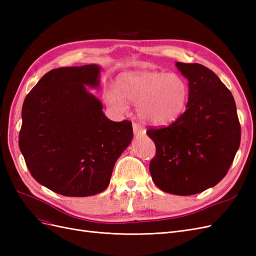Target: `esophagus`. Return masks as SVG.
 I'll return each mask as SVG.
<instances>
[{
  "mask_svg": "<svg viewBox=\"0 0 256 256\" xmlns=\"http://www.w3.org/2000/svg\"><path fill=\"white\" fill-rule=\"evenodd\" d=\"M132 128H134V132L136 136H141V134H145V129L140 125V124L134 122Z\"/></svg>",
  "mask_w": 256,
  "mask_h": 256,
  "instance_id": "34e87169",
  "label": "esophagus"
}]
</instances>
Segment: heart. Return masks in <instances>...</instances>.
Here are the masks:
<instances>
[{"label":"heart","instance_id":"heart-1","mask_svg":"<svg viewBox=\"0 0 256 256\" xmlns=\"http://www.w3.org/2000/svg\"><path fill=\"white\" fill-rule=\"evenodd\" d=\"M104 98L120 112L126 110V100H129L136 104L138 114L143 120L154 125H168L184 112L188 86L174 72H140L120 76L118 88H106Z\"/></svg>","mask_w":256,"mask_h":256}]
</instances>
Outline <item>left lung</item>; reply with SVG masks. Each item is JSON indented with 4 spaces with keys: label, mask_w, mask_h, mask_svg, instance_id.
Here are the masks:
<instances>
[{
    "label": "left lung",
    "mask_w": 256,
    "mask_h": 256,
    "mask_svg": "<svg viewBox=\"0 0 256 256\" xmlns=\"http://www.w3.org/2000/svg\"><path fill=\"white\" fill-rule=\"evenodd\" d=\"M176 66L188 79L187 109L171 125L146 131L156 145L150 171L162 191L192 196L226 175L242 131L234 97L214 72L196 63Z\"/></svg>",
    "instance_id": "8db88e82"
}]
</instances>
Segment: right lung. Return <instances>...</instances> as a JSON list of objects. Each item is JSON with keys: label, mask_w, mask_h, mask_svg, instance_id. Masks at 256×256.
<instances>
[{"label": "right lung", "mask_w": 256, "mask_h": 256, "mask_svg": "<svg viewBox=\"0 0 256 256\" xmlns=\"http://www.w3.org/2000/svg\"><path fill=\"white\" fill-rule=\"evenodd\" d=\"M100 66L46 74L24 99L19 147L40 184L65 196L106 189L116 160L134 136L129 120L112 122L85 88L99 86Z\"/></svg>", "instance_id": "obj_1"}]
</instances>
